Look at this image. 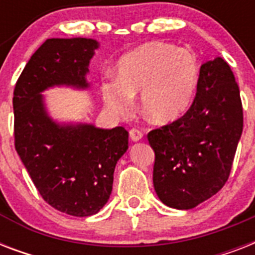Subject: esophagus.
Returning a JSON list of instances; mask_svg holds the SVG:
<instances>
[{
    "instance_id": "34e87169",
    "label": "esophagus",
    "mask_w": 255,
    "mask_h": 255,
    "mask_svg": "<svg viewBox=\"0 0 255 255\" xmlns=\"http://www.w3.org/2000/svg\"><path fill=\"white\" fill-rule=\"evenodd\" d=\"M129 137L133 141H139V140L143 139V132L140 131L139 128H131L129 129Z\"/></svg>"
}]
</instances>
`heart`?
Here are the masks:
<instances>
[{"label": "heart", "mask_w": 255, "mask_h": 255, "mask_svg": "<svg viewBox=\"0 0 255 255\" xmlns=\"http://www.w3.org/2000/svg\"><path fill=\"white\" fill-rule=\"evenodd\" d=\"M200 75L197 57L186 49L149 42L120 58L115 81L102 85L104 103L115 114H126L139 94V108L149 122L164 124L188 110Z\"/></svg>", "instance_id": "heart-1"}]
</instances>
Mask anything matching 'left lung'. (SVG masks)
I'll return each mask as SVG.
<instances>
[{"instance_id":"obj_1","label":"left lung","mask_w":255,"mask_h":255,"mask_svg":"<svg viewBox=\"0 0 255 255\" xmlns=\"http://www.w3.org/2000/svg\"><path fill=\"white\" fill-rule=\"evenodd\" d=\"M242 128L244 111L233 71L222 58L206 62L189 110L148 133L160 200L174 209H192L217 193L229 178Z\"/></svg>"}]
</instances>
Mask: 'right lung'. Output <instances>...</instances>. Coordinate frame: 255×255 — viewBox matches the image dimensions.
I'll use <instances>...</instances> for the list:
<instances>
[{"instance_id":"1","label":"right lung","mask_w":255,"mask_h":255,"mask_svg":"<svg viewBox=\"0 0 255 255\" xmlns=\"http://www.w3.org/2000/svg\"><path fill=\"white\" fill-rule=\"evenodd\" d=\"M98 42L46 39L18 78L13 96L14 145L42 198L70 216L87 217L108 201L128 131L92 124L61 126L49 118L41 92L53 86L88 87V63Z\"/></svg>"}]
</instances>
